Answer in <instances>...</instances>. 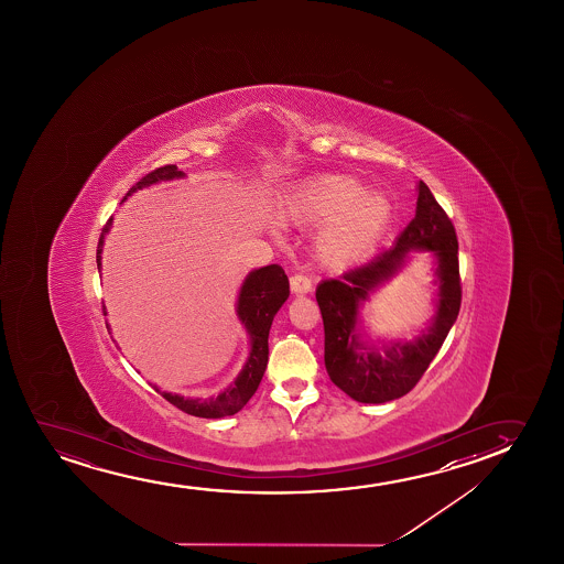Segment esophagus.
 <instances>
[{
  "label": "esophagus",
  "instance_id": "esophagus-1",
  "mask_svg": "<svg viewBox=\"0 0 564 564\" xmlns=\"http://www.w3.org/2000/svg\"><path fill=\"white\" fill-rule=\"evenodd\" d=\"M291 289L296 294L310 293L312 291V279L304 275V273H293L291 275Z\"/></svg>",
  "mask_w": 564,
  "mask_h": 564
}]
</instances>
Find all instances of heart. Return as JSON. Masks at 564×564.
<instances>
[{"label": "heart", "mask_w": 564, "mask_h": 564, "mask_svg": "<svg viewBox=\"0 0 564 564\" xmlns=\"http://www.w3.org/2000/svg\"><path fill=\"white\" fill-rule=\"evenodd\" d=\"M291 219L301 225H324L317 250L325 263L340 268L355 262L376 242L389 219L381 196H366L352 178L327 177L304 186L291 202Z\"/></svg>", "instance_id": "heart-1"}]
</instances>
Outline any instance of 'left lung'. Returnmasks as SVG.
I'll list each match as a JSON object with an SVG mask.
<instances>
[{
	"instance_id": "left-lung-1",
	"label": "left lung",
	"mask_w": 564,
	"mask_h": 564,
	"mask_svg": "<svg viewBox=\"0 0 564 564\" xmlns=\"http://www.w3.org/2000/svg\"><path fill=\"white\" fill-rule=\"evenodd\" d=\"M412 249L433 251L438 258L441 299L436 317L431 329L414 341L392 344L383 351L370 349L355 333L357 308L368 293L401 268ZM316 301L324 317L325 370L340 391L355 401L379 404L416 387L447 339L463 301L455 227L424 181L417 183L416 216L393 247L339 278L324 279L317 285Z\"/></svg>"
}]
</instances>
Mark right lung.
<instances>
[{"instance_id": "1", "label": "right lung", "mask_w": 564, "mask_h": 564, "mask_svg": "<svg viewBox=\"0 0 564 564\" xmlns=\"http://www.w3.org/2000/svg\"><path fill=\"white\" fill-rule=\"evenodd\" d=\"M183 175L185 173L178 171L177 165H163V167L150 171L148 175L140 178L139 183L127 193V196H131L134 191L144 188V186L154 185L160 181L183 177ZM109 225H111V217H109L108 224L104 225L100 240H98V250H96L98 270L101 265L100 254L101 247H104V237L109 231ZM286 296H289V278L285 275V270L278 263H271V265L254 270L245 279V285L240 289L237 314H239L240 322L245 324L248 335H250L252 350H250V356H248L247 364L240 371L239 378L235 379L232 386L225 389L224 393L217 394L208 401H200V399H185L181 394L162 393L154 386L155 391L162 394L165 401H170L173 406H177L178 410H183L191 416L224 417L237 414L250 401V397L256 393V389L262 381L263 371L268 366V355H270L268 337H270L271 322H273V316L278 314V310L283 306ZM104 312H106V306H104Z\"/></svg>"}]
</instances>
